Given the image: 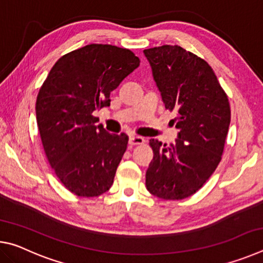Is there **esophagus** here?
Here are the masks:
<instances>
[{
	"instance_id": "esophagus-1",
	"label": "esophagus",
	"mask_w": 263,
	"mask_h": 263,
	"mask_svg": "<svg viewBox=\"0 0 263 263\" xmlns=\"http://www.w3.org/2000/svg\"><path fill=\"white\" fill-rule=\"evenodd\" d=\"M145 142V139L139 136H131L130 139H128V144L130 145H141Z\"/></svg>"
}]
</instances>
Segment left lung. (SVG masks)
I'll return each instance as SVG.
<instances>
[{"label": "left lung", "mask_w": 263, "mask_h": 263, "mask_svg": "<svg viewBox=\"0 0 263 263\" xmlns=\"http://www.w3.org/2000/svg\"><path fill=\"white\" fill-rule=\"evenodd\" d=\"M166 109L176 111L174 144L151 139L146 188L162 199L199 190L221 160L231 122L228 95L205 60L177 45L144 50Z\"/></svg>", "instance_id": "1"}]
</instances>
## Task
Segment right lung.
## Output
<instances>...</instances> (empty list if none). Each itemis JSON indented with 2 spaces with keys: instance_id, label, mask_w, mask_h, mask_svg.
<instances>
[{
  "instance_id": "obj_1",
  "label": "right lung",
  "mask_w": 263,
  "mask_h": 263,
  "mask_svg": "<svg viewBox=\"0 0 263 263\" xmlns=\"http://www.w3.org/2000/svg\"><path fill=\"white\" fill-rule=\"evenodd\" d=\"M139 64L127 48L90 44L61 57L43 83L35 102L39 133L70 193L96 197L112 185L128 137L106 132L92 112L110 105V92Z\"/></svg>"
}]
</instances>
